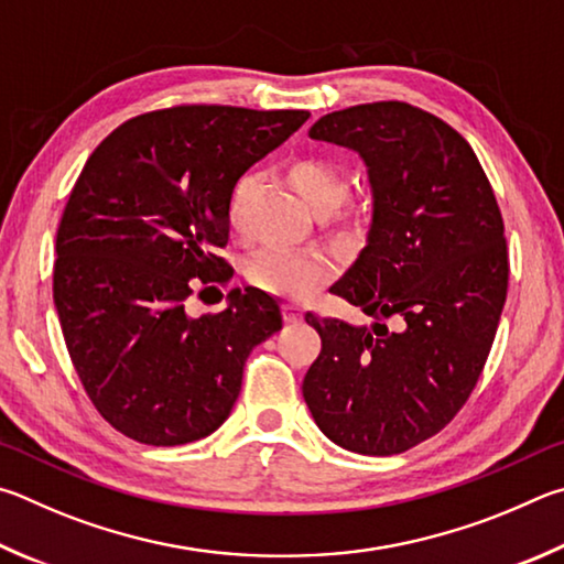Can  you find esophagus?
Listing matches in <instances>:
<instances>
[{
    "instance_id": "34e87169",
    "label": "esophagus",
    "mask_w": 564,
    "mask_h": 564,
    "mask_svg": "<svg viewBox=\"0 0 564 564\" xmlns=\"http://www.w3.org/2000/svg\"><path fill=\"white\" fill-rule=\"evenodd\" d=\"M282 312H284V319H288V322H300L302 319V307H300V304H294V302L284 304Z\"/></svg>"
}]
</instances>
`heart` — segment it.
Listing matches in <instances>:
<instances>
[{"instance_id": "obj_1", "label": "heart", "mask_w": 564, "mask_h": 564, "mask_svg": "<svg viewBox=\"0 0 564 564\" xmlns=\"http://www.w3.org/2000/svg\"><path fill=\"white\" fill-rule=\"evenodd\" d=\"M288 183L300 195V200L314 215H319V220L327 225V230L337 235L339 240L354 242L367 232V207L349 200L347 173L337 163L319 155L294 158L288 165ZM252 187V173L242 175L235 183L230 200H227V215H230L232 227L242 225V207ZM334 272H337V264H334L327 252L262 250L260 254L252 257L250 267H247V280L257 290L282 294V297L292 300H304L312 292H317L322 284H327Z\"/></svg>"}]
</instances>
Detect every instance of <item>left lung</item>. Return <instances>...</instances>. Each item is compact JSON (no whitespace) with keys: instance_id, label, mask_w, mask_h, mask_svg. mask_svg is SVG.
<instances>
[{"instance_id":"left-lung-1","label":"left lung","mask_w":564,"mask_h":564,"mask_svg":"<svg viewBox=\"0 0 564 564\" xmlns=\"http://www.w3.org/2000/svg\"><path fill=\"white\" fill-rule=\"evenodd\" d=\"M310 138L369 167V240L332 294L373 324L304 314L322 351L302 393L337 446L393 456L446 429L476 389L508 294L506 227L473 148L429 111L361 104L322 116Z\"/></svg>"}]
</instances>
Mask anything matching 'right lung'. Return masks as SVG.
Segmentation results:
<instances>
[{
	"mask_svg": "<svg viewBox=\"0 0 564 564\" xmlns=\"http://www.w3.org/2000/svg\"><path fill=\"white\" fill-rule=\"evenodd\" d=\"M307 111L173 106L135 116L88 158L56 232L54 304L96 411L145 446H183L230 416L280 304L245 288L191 317L197 284H227V200ZM203 294V292H200Z\"/></svg>",
	"mask_w": 564,
	"mask_h": 564,
	"instance_id": "add662e5",
	"label": "right lung"
}]
</instances>
